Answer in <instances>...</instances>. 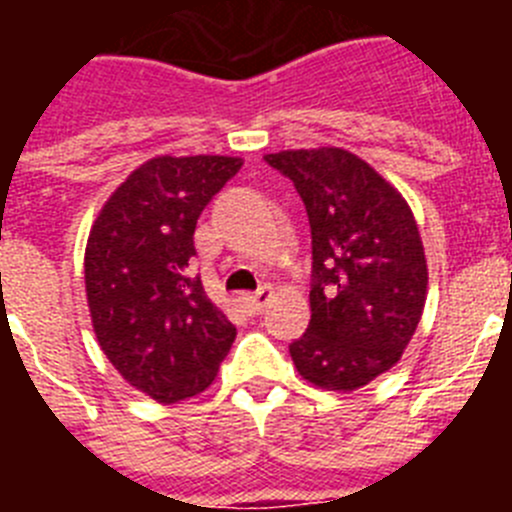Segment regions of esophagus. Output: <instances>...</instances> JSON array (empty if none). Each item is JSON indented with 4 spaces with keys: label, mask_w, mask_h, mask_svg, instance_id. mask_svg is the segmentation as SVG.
Instances as JSON below:
<instances>
[{
    "label": "esophagus",
    "mask_w": 512,
    "mask_h": 512,
    "mask_svg": "<svg viewBox=\"0 0 512 512\" xmlns=\"http://www.w3.org/2000/svg\"><path fill=\"white\" fill-rule=\"evenodd\" d=\"M271 300V287H261L259 292H253V295H241V307L248 312V315H259Z\"/></svg>",
    "instance_id": "34e87169"
}]
</instances>
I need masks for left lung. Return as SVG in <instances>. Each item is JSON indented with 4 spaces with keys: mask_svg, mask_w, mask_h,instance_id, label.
<instances>
[{
    "mask_svg": "<svg viewBox=\"0 0 512 512\" xmlns=\"http://www.w3.org/2000/svg\"><path fill=\"white\" fill-rule=\"evenodd\" d=\"M292 179L312 233V318L289 354L302 379L354 392L400 361L428 295L423 241L410 205L343 148L269 153Z\"/></svg>",
    "mask_w": 512,
    "mask_h": 512,
    "instance_id": "left-lung-1",
    "label": "left lung"
}]
</instances>
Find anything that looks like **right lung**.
<instances>
[{
    "label": "right lung",
    "instance_id": "right-lung-1",
    "mask_svg": "<svg viewBox=\"0 0 512 512\" xmlns=\"http://www.w3.org/2000/svg\"><path fill=\"white\" fill-rule=\"evenodd\" d=\"M243 166L233 156H158L112 192L92 225L84 282L92 325L120 377L156 402L200 395L235 325L192 274L194 228Z\"/></svg>",
    "mask_w": 512,
    "mask_h": 512
}]
</instances>
